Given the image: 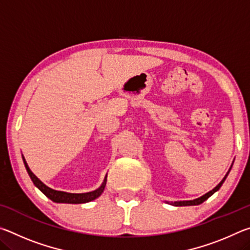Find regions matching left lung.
<instances>
[{
	"label": "left lung",
	"instance_id": "obj_1",
	"mask_svg": "<svg viewBox=\"0 0 250 250\" xmlns=\"http://www.w3.org/2000/svg\"><path fill=\"white\" fill-rule=\"evenodd\" d=\"M232 163H234V162H232ZM231 167H232V164L230 166L229 170H228V172L226 173V175L224 176V179H223L221 182H219V184H217L213 189H211V191H209L208 193L204 194V195H202L201 197L195 198V200H192V201H177V202H167V204H171V205H174V206H194V205H200V204H202L203 202L206 201L207 198L213 195V194H214L215 192H217L218 189L221 188V186L223 185V183H224V182H225V180H226L228 173H229L230 170H231Z\"/></svg>",
	"mask_w": 250,
	"mask_h": 250
}]
</instances>
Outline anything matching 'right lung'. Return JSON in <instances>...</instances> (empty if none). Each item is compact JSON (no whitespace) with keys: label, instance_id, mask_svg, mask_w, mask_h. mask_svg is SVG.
I'll use <instances>...</instances> for the list:
<instances>
[{"label":"right lung","instance_id":"1","mask_svg":"<svg viewBox=\"0 0 250 250\" xmlns=\"http://www.w3.org/2000/svg\"><path fill=\"white\" fill-rule=\"evenodd\" d=\"M23 162L24 166L26 167V171L28 173L29 177L33 181L34 185L36 186L40 191L44 194V195L47 196L49 200H52L55 203H67V204H83V203H88L98 198L101 194H103L104 189L105 188V184H107V174L104 176V180L98 188L95 189V191L87 192V193H67L62 191H56V189H53L48 188L47 185H45L43 182H42L39 177H37L34 173L31 171V168L28 167L26 160H25L24 156Z\"/></svg>","mask_w":250,"mask_h":250}]
</instances>
